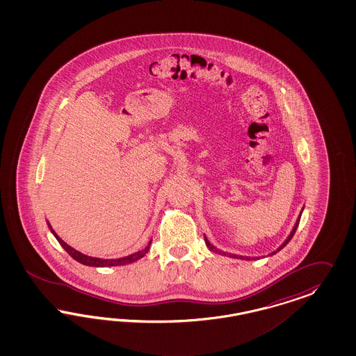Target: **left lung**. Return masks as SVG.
I'll use <instances>...</instances> for the list:
<instances>
[{"instance_id": "1", "label": "left lung", "mask_w": 356, "mask_h": 356, "mask_svg": "<svg viewBox=\"0 0 356 356\" xmlns=\"http://www.w3.org/2000/svg\"><path fill=\"white\" fill-rule=\"evenodd\" d=\"M302 210H304V207L302 209V211H300V214H299V216H298V219H296V222H295V225H293V228H292L291 232H290V235L287 236V238L282 243V245H280V248H277V250H274V252H271L270 253L269 256H274L275 253H278L280 252V249L284 248L289 243H290V240H291L292 236L295 235V231H296V228H298V226H299V222H300V218H302ZM205 243L206 245H207V248L210 249L211 252H214V253H218V254H222V256H227V257H231V259H247V261H249V259H259L261 257H244V256H238V254H232V253H227V252H223V250H220V249L216 248V247H214L209 240H207V237L205 236ZM265 256H262V259H264Z\"/></svg>"}]
</instances>
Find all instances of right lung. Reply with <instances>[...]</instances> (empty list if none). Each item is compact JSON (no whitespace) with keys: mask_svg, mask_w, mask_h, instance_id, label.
I'll list each match as a JSON object with an SVG mask.
<instances>
[{"mask_svg":"<svg viewBox=\"0 0 356 356\" xmlns=\"http://www.w3.org/2000/svg\"><path fill=\"white\" fill-rule=\"evenodd\" d=\"M47 225L49 227V229H51V232L54 234V236L57 238V241L61 244V247L73 257V259L78 261L79 264H82V265H86V266H95V268H108V266H121V265H128V264H133V262H136V261H138V259H142L147 252H149V249H150L151 241H149V244H147V247L145 249H142V250H138V252H136V253H133V254H129V256H127V257H121V259H97V257H91V256H87V254H83V253H81V252H78L74 248H72L70 245H67L66 243H65L64 240L61 238V237L58 236L56 232H54V228L52 226L49 225V222L47 220Z\"/></svg>","mask_w":356,"mask_h":356,"instance_id":"add662e5","label":"right lung"}]
</instances>
